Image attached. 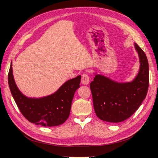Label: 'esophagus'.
I'll list each match as a JSON object with an SVG mask.
<instances>
[{
  "instance_id": "obj_1",
  "label": "esophagus",
  "mask_w": 158,
  "mask_h": 158,
  "mask_svg": "<svg viewBox=\"0 0 158 158\" xmlns=\"http://www.w3.org/2000/svg\"><path fill=\"white\" fill-rule=\"evenodd\" d=\"M89 82V77L88 73H84L82 75V78H81V83L84 85H87Z\"/></svg>"
}]
</instances>
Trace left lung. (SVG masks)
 <instances>
[{"label":"left lung","mask_w":158,"mask_h":158,"mask_svg":"<svg viewBox=\"0 0 158 158\" xmlns=\"http://www.w3.org/2000/svg\"><path fill=\"white\" fill-rule=\"evenodd\" d=\"M140 58V70L131 82L118 83L103 76L95 75L90 83L94 108L101 120L119 123L130 117L139 108L147 95L149 66L145 52L135 44Z\"/></svg>","instance_id":"left-lung-1"}]
</instances>
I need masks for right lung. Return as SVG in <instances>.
Returning a JSON list of instances; mask_svg holds the SVG:
<instances>
[{"label": "right lung", "instance_id": "obj_1", "mask_svg": "<svg viewBox=\"0 0 158 158\" xmlns=\"http://www.w3.org/2000/svg\"><path fill=\"white\" fill-rule=\"evenodd\" d=\"M8 79L11 94L23 116L35 125L52 127L61 125L69 118L81 76L68 80L53 94L40 99L28 98L20 92L14 80L12 63Z\"/></svg>", "mask_w": 158, "mask_h": 158}]
</instances>
